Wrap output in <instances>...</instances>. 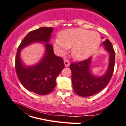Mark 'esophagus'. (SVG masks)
<instances>
[{
	"instance_id": "obj_1",
	"label": "esophagus",
	"mask_w": 126,
	"mask_h": 126,
	"mask_svg": "<svg viewBox=\"0 0 126 126\" xmlns=\"http://www.w3.org/2000/svg\"><path fill=\"white\" fill-rule=\"evenodd\" d=\"M64 64L65 67H68L70 65V62L68 60H65L64 61Z\"/></svg>"
}]
</instances>
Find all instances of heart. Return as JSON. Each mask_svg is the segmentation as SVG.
<instances>
[{"instance_id": "b5f03b06", "label": "heart", "mask_w": 126, "mask_h": 126, "mask_svg": "<svg viewBox=\"0 0 126 126\" xmlns=\"http://www.w3.org/2000/svg\"><path fill=\"white\" fill-rule=\"evenodd\" d=\"M100 41V36L97 32L78 28L61 32L53 44L61 53H64L67 49H72L73 58L82 61L95 52Z\"/></svg>"}]
</instances>
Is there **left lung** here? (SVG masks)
I'll return each instance as SVG.
<instances>
[{"mask_svg": "<svg viewBox=\"0 0 126 126\" xmlns=\"http://www.w3.org/2000/svg\"><path fill=\"white\" fill-rule=\"evenodd\" d=\"M109 54V65L106 72L102 76H96L92 72V58L70 65L72 71V82L74 91L79 96L88 97L99 93L109 82L115 67V53L112 44L109 39L101 44Z\"/></svg>", "mask_w": 126, "mask_h": 126, "instance_id": "left-lung-1", "label": "left lung"}]
</instances>
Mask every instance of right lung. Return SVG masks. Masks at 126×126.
I'll list each match as a JSON object with an SVG mask.
<instances>
[{
	"mask_svg": "<svg viewBox=\"0 0 126 126\" xmlns=\"http://www.w3.org/2000/svg\"><path fill=\"white\" fill-rule=\"evenodd\" d=\"M53 31V28L41 27L28 33L18 47L16 57V71L19 81L26 89L39 95H45L54 90L56 78L65 67L63 59L54 54L53 47L48 43ZM36 42L45 44L44 56L38 63L26 66L20 59V51Z\"/></svg>",
	"mask_w": 126,
	"mask_h": 126,
	"instance_id": "1",
	"label": "right lung"
}]
</instances>
